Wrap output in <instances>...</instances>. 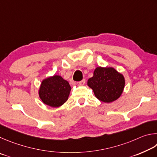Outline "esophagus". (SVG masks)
<instances>
[{
  "mask_svg": "<svg viewBox=\"0 0 157 157\" xmlns=\"http://www.w3.org/2000/svg\"><path fill=\"white\" fill-rule=\"evenodd\" d=\"M85 83H86V80H85V79H83V80H82L80 82H78V84L80 85V86H83V85L85 84Z\"/></svg>",
  "mask_w": 157,
  "mask_h": 157,
  "instance_id": "1",
  "label": "esophagus"
}]
</instances>
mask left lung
<instances>
[{"mask_svg":"<svg viewBox=\"0 0 157 157\" xmlns=\"http://www.w3.org/2000/svg\"><path fill=\"white\" fill-rule=\"evenodd\" d=\"M125 78L121 73L112 67H97L93 76L87 82L95 97L104 103H112L123 94Z\"/></svg>","mask_w":157,"mask_h":157,"instance_id":"left-lung-1","label":"left lung"}]
</instances>
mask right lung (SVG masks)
<instances>
[{
  "label": "right lung",
  "instance_id": "add662e5",
  "mask_svg": "<svg viewBox=\"0 0 157 157\" xmlns=\"http://www.w3.org/2000/svg\"><path fill=\"white\" fill-rule=\"evenodd\" d=\"M71 89L67 81L59 75H54L41 82L38 96L45 105L59 108L67 101Z\"/></svg>",
  "mask_w": 157,
  "mask_h": 157
}]
</instances>
